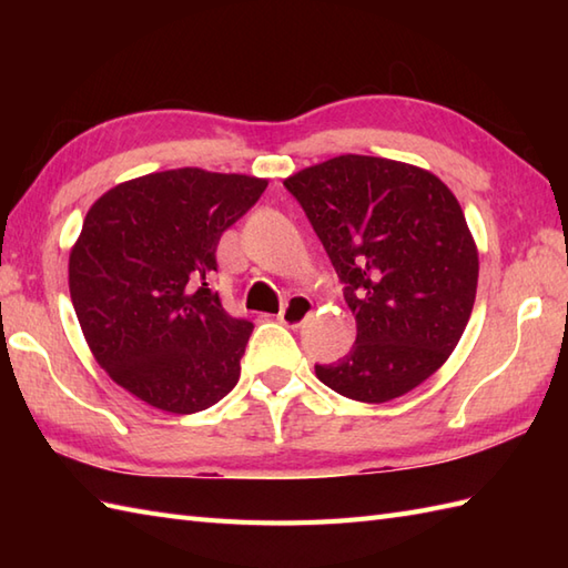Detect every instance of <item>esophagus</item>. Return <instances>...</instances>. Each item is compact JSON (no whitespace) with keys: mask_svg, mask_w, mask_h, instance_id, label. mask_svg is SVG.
<instances>
[{"mask_svg":"<svg viewBox=\"0 0 568 568\" xmlns=\"http://www.w3.org/2000/svg\"><path fill=\"white\" fill-rule=\"evenodd\" d=\"M310 315H312L310 297H305V295H293V297L287 300V303L283 305L281 315H277V322L285 324L287 329H297V327H303V322H305Z\"/></svg>","mask_w":568,"mask_h":568,"instance_id":"esophagus-1","label":"esophagus"}]
</instances>
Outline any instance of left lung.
<instances>
[{
  "label": "left lung",
  "mask_w": 568,
  "mask_h": 568,
  "mask_svg": "<svg viewBox=\"0 0 568 568\" xmlns=\"http://www.w3.org/2000/svg\"><path fill=\"white\" fill-rule=\"evenodd\" d=\"M320 236L356 317L344 358L317 378L358 403H388L452 356L474 310L478 248L462 204L417 165L336 155L283 180Z\"/></svg>",
  "instance_id": "obj_1"
}]
</instances>
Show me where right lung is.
<instances>
[{
	"instance_id": "1",
	"label": "right lung",
	"mask_w": 568,
	"mask_h": 568,
	"mask_svg": "<svg viewBox=\"0 0 568 568\" xmlns=\"http://www.w3.org/2000/svg\"><path fill=\"white\" fill-rule=\"evenodd\" d=\"M268 180L202 168L141 175L92 204L70 251L78 322L98 364L163 413L192 415L234 388L253 324L210 287L216 244Z\"/></svg>"
}]
</instances>
